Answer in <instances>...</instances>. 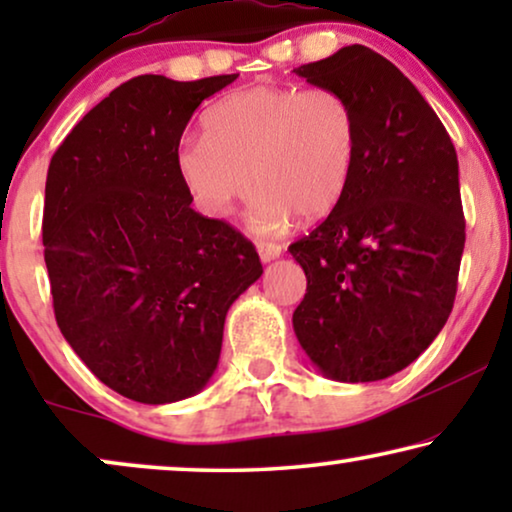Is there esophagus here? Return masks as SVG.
Wrapping results in <instances>:
<instances>
[{
    "label": "esophagus",
    "mask_w": 512,
    "mask_h": 512,
    "mask_svg": "<svg viewBox=\"0 0 512 512\" xmlns=\"http://www.w3.org/2000/svg\"><path fill=\"white\" fill-rule=\"evenodd\" d=\"M282 254V244H277V242H265V240H261L258 242V256H261V261H275V258Z\"/></svg>",
    "instance_id": "1"
}]
</instances>
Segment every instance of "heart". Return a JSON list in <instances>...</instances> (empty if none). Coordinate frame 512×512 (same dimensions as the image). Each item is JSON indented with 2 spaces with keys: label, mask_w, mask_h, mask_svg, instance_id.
Segmentation results:
<instances>
[{
  "label": "heart",
  "mask_w": 512,
  "mask_h": 512,
  "mask_svg": "<svg viewBox=\"0 0 512 512\" xmlns=\"http://www.w3.org/2000/svg\"><path fill=\"white\" fill-rule=\"evenodd\" d=\"M205 137H186L174 167L195 205L226 219L256 188L258 230H277L296 214L324 219L338 207L354 170L359 125L352 102L333 88L258 86L214 102Z\"/></svg>",
  "instance_id": "b5f03b06"
}]
</instances>
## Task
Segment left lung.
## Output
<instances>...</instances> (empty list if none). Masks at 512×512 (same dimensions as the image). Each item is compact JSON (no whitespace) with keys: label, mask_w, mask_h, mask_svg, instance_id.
<instances>
[{"label":"left lung","mask_w":512,"mask_h":512,"mask_svg":"<svg viewBox=\"0 0 512 512\" xmlns=\"http://www.w3.org/2000/svg\"><path fill=\"white\" fill-rule=\"evenodd\" d=\"M293 72L345 95L359 125L345 195L289 247L307 277L293 331L331 380H384L452 312L466 242L457 151L408 76L366 46Z\"/></svg>","instance_id":"1"}]
</instances>
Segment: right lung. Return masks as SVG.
<instances>
[{
  "label": "right lung",
  "instance_id": "add662e5",
  "mask_svg": "<svg viewBox=\"0 0 512 512\" xmlns=\"http://www.w3.org/2000/svg\"><path fill=\"white\" fill-rule=\"evenodd\" d=\"M235 79L135 76L48 165L41 230L55 321L90 373L137 403L205 387L230 305L263 275L254 244L195 212L174 167L193 111Z\"/></svg>",
  "mask_w": 512,
  "mask_h": 512
}]
</instances>
